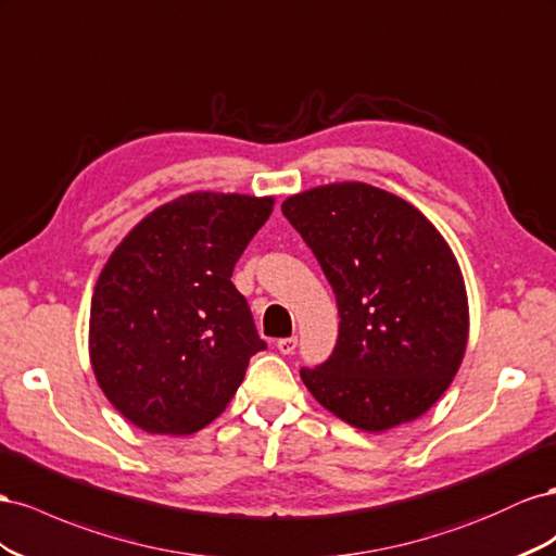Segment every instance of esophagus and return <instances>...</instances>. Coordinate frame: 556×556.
Listing matches in <instances>:
<instances>
[{
	"label": "esophagus",
	"mask_w": 556,
	"mask_h": 556,
	"mask_svg": "<svg viewBox=\"0 0 556 556\" xmlns=\"http://www.w3.org/2000/svg\"><path fill=\"white\" fill-rule=\"evenodd\" d=\"M295 346H298V338H281V340H277V349H279L281 354H293Z\"/></svg>",
	"instance_id": "obj_1"
}]
</instances>
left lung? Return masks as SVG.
I'll list each match as a JSON object with an SVG mask.
<instances>
[{
  "mask_svg": "<svg viewBox=\"0 0 556 556\" xmlns=\"http://www.w3.org/2000/svg\"><path fill=\"white\" fill-rule=\"evenodd\" d=\"M336 293L340 330L326 363L303 368L328 412L382 433L431 409L462 366L468 295L450 244L403 198L361 181L283 200Z\"/></svg>",
  "mask_w": 556,
  "mask_h": 556,
  "instance_id": "1",
  "label": "left lung"
}]
</instances>
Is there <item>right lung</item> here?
Segmentation results:
<instances>
[{"label":"right lung","instance_id":"add662e5","mask_svg":"<svg viewBox=\"0 0 556 556\" xmlns=\"http://www.w3.org/2000/svg\"><path fill=\"white\" fill-rule=\"evenodd\" d=\"M275 198L188 193L123 237L94 283L90 363L121 415L147 433L214 421L265 349L230 281Z\"/></svg>","mask_w":556,"mask_h":556}]
</instances>
